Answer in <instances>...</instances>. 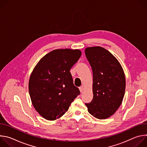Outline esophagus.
I'll use <instances>...</instances> for the list:
<instances>
[{
  "instance_id": "34e87169",
  "label": "esophagus",
  "mask_w": 147,
  "mask_h": 147,
  "mask_svg": "<svg viewBox=\"0 0 147 147\" xmlns=\"http://www.w3.org/2000/svg\"><path fill=\"white\" fill-rule=\"evenodd\" d=\"M79 89H80V92L82 93L83 91H84V86H81L79 87Z\"/></svg>"
}]
</instances>
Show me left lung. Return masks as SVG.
I'll list each match as a JSON object with an SVG mask.
<instances>
[{"label": "left lung", "instance_id": "left-lung-1", "mask_svg": "<svg viewBox=\"0 0 147 147\" xmlns=\"http://www.w3.org/2000/svg\"><path fill=\"white\" fill-rule=\"evenodd\" d=\"M85 54L93 73V99L86 103L88 112L99 119H105L119 109L123 99L125 78L117 59L100 47H88Z\"/></svg>", "mask_w": 147, "mask_h": 147}]
</instances>
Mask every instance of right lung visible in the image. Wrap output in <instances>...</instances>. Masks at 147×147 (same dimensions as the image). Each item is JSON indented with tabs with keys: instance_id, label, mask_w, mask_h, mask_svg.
<instances>
[{
	"instance_id": "1",
	"label": "right lung",
	"mask_w": 147,
	"mask_h": 147,
	"mask_svg": "<svg viewBox=\"0 0 147 147\" xmlns=\"http://www.w3.org/2000/svg\"><path fill=\"white\" fill-rule=\"evenodd\" d=\"M81 55L78 49H56L44 56L34 67L30 77L29 93L34 108L45 119L60 118L80 94L70 70Z\"/></svg>"
}]
</instances>
